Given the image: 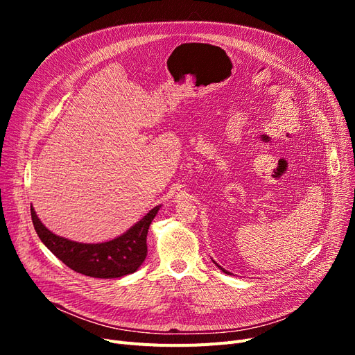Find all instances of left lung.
Listing matches in <instances>:
<instances>
[{"label":"left lung","instance_id":"1","mask_svg":"<svg viewBox=\"0 0 355 355\" xmlns=\"http://www.w3.org/2000/svg\"><path fill=\"white\" fill-rule=\"evenodd\" d=\"M214 263H216V262H214ZM216 266H218V268H220V270H222V271H223V272H225V274H230V272H228V271H225V270H223V268H222V266H219V265H218V263H216Z\"/></svg>","mask_w":355,"mask_h":355}]
</instances>
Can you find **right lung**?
Returning <instances> with one entry per match:
<instances>
[{
	"instance_id": "add662e5",
	"label": "right lung",
	"mask_w": 355,
	"mask_h": 355,
	"mask_svg": "<svg viewBox=\"0 0 355 355\" xmlns=\"http://www.w3.org/2000/svg\"><path fill=\"white\" fill-rule=\"evenodd\" d=\"M158 209L159 206L154 207L118 239L99 244L71 241L50 232L32 207L31 218L40 240L71 270L94 278H118L135 272L145 261L148 230Z\"/></svg>"
}]
</instances>
